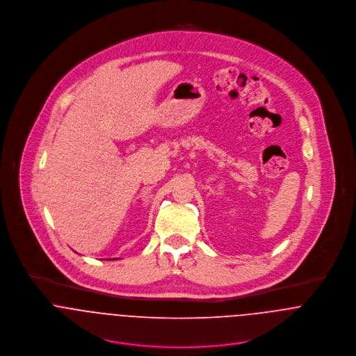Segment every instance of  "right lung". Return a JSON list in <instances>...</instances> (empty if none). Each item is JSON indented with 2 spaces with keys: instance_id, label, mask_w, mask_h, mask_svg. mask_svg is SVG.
<instances>
[{
  "instance_id": "add662e5",
  "label": "right lung",
  "mask_w": 356,
  "mask_h": 356,
  "mask_svg": "<svg viewBox=\"0 0 356 356\" xmlns=\"http://www.w3.org/2000/svg\"><path fill=\"white\" fill-rule=\"evenodd\" d=\"M112 260H115V259H112Z\"/></svg>"
}]
</instances>
